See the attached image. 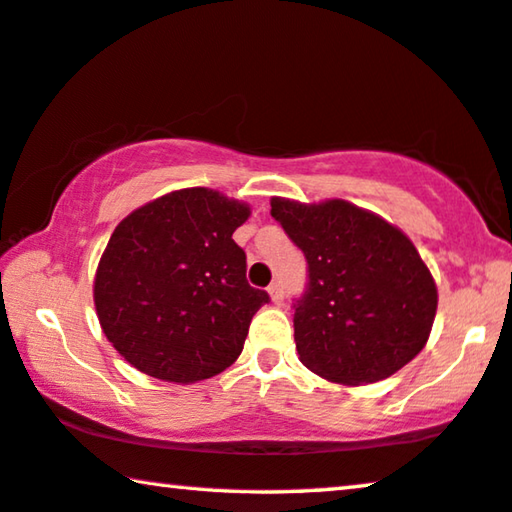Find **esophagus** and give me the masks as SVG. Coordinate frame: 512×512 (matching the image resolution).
<instances>
[{
    "instance_id": "esophagus-1",
    "label": "esophagus",
    "mask_w": 512,
    "mask_h": 512,
    "mask_svg": "<svg viewBox=\"0 0 512 512\" xmlns=\"http://www.w3.org/2000/svg\"><path fill=\"white\" fill-rule=\"evenodd\" d=\"M269 294H271V301L280 305L282 301H285V292H282V285L280 282H273V285L269 287Z\"/></svg>"
}]
</instances>
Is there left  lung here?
I'll return each mask as SVG.
<instances>
[{"mask_svg":"<svg viewBox=\"0 0 512 512\" xmlns=\"http://www.w3.org/2000/svg\"><path fill=\"white\" fill-rule=\"evenodd\" d=\"M271 216L308 259V287L294 303L305 368L358 386L395 375L421 352L437 285L407 234L345 200L273 197Z\"/></svg>","mask_w":512,"mask_h":512,"instance_id":"1","label":"left lung"}]
</instances>
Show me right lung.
Returning a JSON list of instances; mask_svg holds the SVG:
<instances>
[{
  "instance_id": "right-lung-1",
  "label": "right lung",
  "mask_w": 512,
  "mask_h": 512,
  "mask_svg": "<svg viewBox=\"0 0 512 512\" xmlns=\"http://www.w3.org/2000/svg\"><path fill=\"white\" fill-rule=\"evenodd\" d=\"M250 207L211 188H183L135 209L98 262L94 303L105 338L144 375L193 384L239 358L269 303L246 280L232 234Z\"/></svg>"
}]
</instances>
